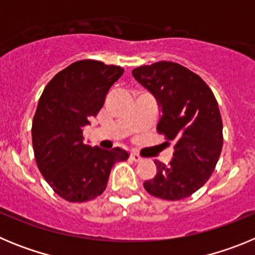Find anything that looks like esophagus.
I'll return each instance as SVG.
<instances>
[{
  "label": "esophagus",
  "instance_id": "esophagus-1",
  "mask_svg": "<svg viewBox=\"0 0 255 255\" xmlns=\"http://www.w3.org/2000/svg\"><path fill=\"white\" fill-rule=\"evenodd\" d=\"M130 158H131L132 161H135V162H141V161H143V158H141V157L139 154H136V153H131V154H130Z\"/></svg>",
  "mask_w": 255,
  "mask_h": 255
}]
</instances>
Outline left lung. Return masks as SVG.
<instances>
[{"mask_svg":"<svg viewBox=\"0 0 255 255\" xmlns=\"http://www.w3.org/2000/svg\"><path fill=\"white\" fill-rule=\"evenodd\" d=\"M132 76L157 101L158 132L175 141L170 163L155 159L157 173L144 188L161 199H184L208 181L220 158L224 138L217 101L203 79L175 62L136 67Z\"/></svg>","mask_w":255,"mask_h":255,"instance_id":"8db88e82","label":"left lung"}]
</instances>
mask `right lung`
<instances>
[{
  "label": "right lung",
  "mask_w": 255,
  "mask_h": 255,
  "mask_svg": "<svg viewBox=\"0 0 255 255\" xmlns=\"http://www.w3.org/2000/svg\"><path fill=\"white\" fill-rule=\"evenodd\" d=\"M123 74L120 66L76 61L55 75L40 96L31 125L35 161L49 186L69 202L102 194L112 166L129 157L119 147L93 148L83 136Z\"/></svg>",
  "instance_id": "add662e5"
}]
</instances>
